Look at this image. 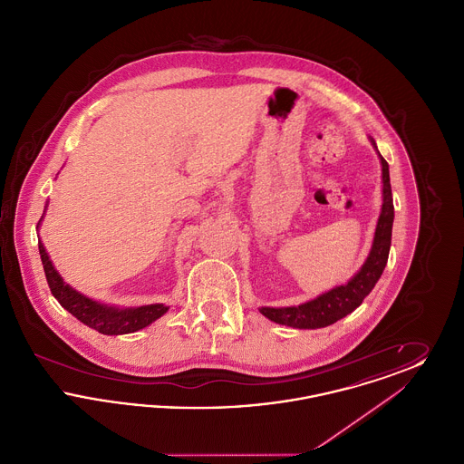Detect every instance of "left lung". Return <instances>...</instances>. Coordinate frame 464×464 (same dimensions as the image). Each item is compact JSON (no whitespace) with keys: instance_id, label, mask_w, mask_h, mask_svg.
<instances>
[{"instance_id":"obj_1","label":"left lung","mask_w":464,"mask_h":464,"mask_svg":"<svg viewBox=\"0 0 464 464\" xmlns=\"http://www.w3.org/2000/svg\"><path fill=\"white\" fill-rule=\"evenodd\" d=\"M375 146L374 139H371ZM379 155V151H377ZM382 165V207L375 226L374 242L369 252L367 261L360 267L353 278L339 287L318 295L299 306L288 308H259V311L275 324L287 325L294 329H322L344 318L362 304V301L372 292L377 280L381 278L392 246V229L395 219L392 184H390V169L388 161L379 155Z\"/></svg>"}]
</instances>
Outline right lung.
<instances>
[{
    "label": "right lung",
    "instance_id": "1",
    "mask_svg": "<svg viewBox=\"0 0 464 464\" xmlns=\"http://www.w3.org/2000/svg\"><path fill=\"white\" fill-rule=\"evenodd\" d=\"M42 219H44V216H42ZM40 256H42L48 287L52 290L53 297L61 303V306L67 309L82 324L89 325L90 329L101 332L104 335H121V334L140 331V329L148 327L150 324H153L160 316H163L169 309L163 304H148V306H139V308L121 309L92 301L87 295H83L67 285L66 282L63 280V276L52 265L42 242H40Z\"/></svg>",
    "mask_w": 464,
    "mask_h": 464
}]
</instances>
